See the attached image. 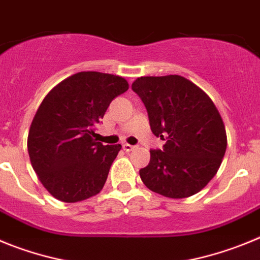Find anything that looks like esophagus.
<instances>
[{"label":"esophagus","mask_w":260,"mask_h":260,"mask_svg":"<svg viewBox=\"0 0 260 260\" xmlns=\"http://www.w3.org/2000/svg\"><path fill=\"white\" fill-rule=\"evenodd\" d=\"M122 148L123 150L126 151V152H130V151H133L135 148V146H132V144H127V143H125L122 146Z\"/></svg>","instance_id":"1"}]
</instances>
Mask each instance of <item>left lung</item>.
<instances>
[{
  "instance_id": "8db88e82",
  "label": "left lung",
  "mask_w": 260,
  "mask_h": 260,
  "mask_svg": "<svg viewBox=\"0 0 260 260\" xmlns=\"http://www.w3.org/2000/svg\"><path fill=\"white\" fill-rule=\"evenodd\" d=\"M143 102L153 134L167 141L151 150L139 171L144 185L168 198H187L201 191L226 150V133L208 95L180 75L141 77L132 86Z\"/></svg>"
}]
</instances>
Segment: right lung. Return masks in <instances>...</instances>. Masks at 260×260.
Listing matches in <instances>:
<instances>
[{"label":"right lung","mask_w":260,"mask_h":260,"mask_svg":"<svg viewBox=\"0 0 260 260\" xmlns=\"http://www.w3.org/2000/svg\"><path fill=\"white\" fill-rule=\"evenodd\" d=\"M127 89L122 77L82 71L45 96L29 127L27 148L39 180L56 199L75 203L103 189L121 144L96 142L95 128L112 100Z\"/></svg>","instance_id":"obj_1"}]
</instances>
